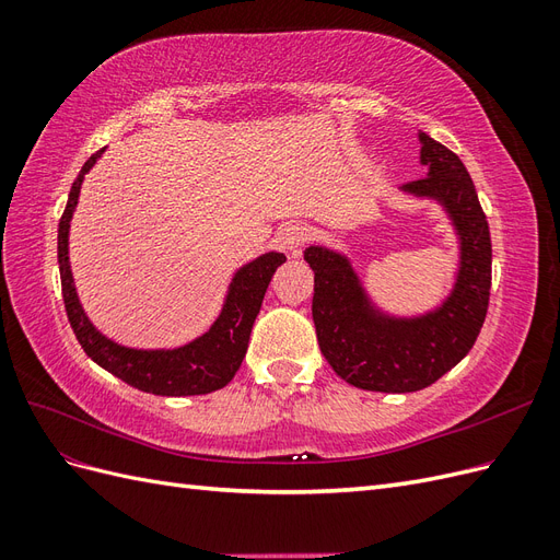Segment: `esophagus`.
<instances>
[{"instance_id": "obj_1", "label": "esophagus", "mask_w": 560, "mask_h": 560, "mask_svg": "<svg viewBox=\"0 0 560 560\" xmlns=\"http://www.w3.org/2000/svg\"><path fill=\"white\" fill-rule=\"evenodd\" d=\"M308 235H311V229L306 224L292 222V224H287L280 231V245L287 249V254H292V257H299L301 247L306 245V241H308Z\"/></svg>"}]
</instances>
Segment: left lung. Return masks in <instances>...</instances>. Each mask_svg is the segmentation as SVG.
I'll list each match as a JSON object with an SVG mask.
<instances>
[{
    "instance_id": "1",
    "label": "left lung",
    "mask_w": 560,
    "mask_h": 560,
    "mask_svg": "<svg viewBox=\"0 0 560 560\" xmlns=\"http://www.w3.org/2000/svg\"><path fill=\"white\" fill-rule=\"evenodd\" d=\"M428 177L404 194L442 206L460 245L451 294L434 311L413 317L383 313L369 299L346 254L325 245L303 252L315 273L313 322L325 360L346 383L371 393H416L442 378L483 327L490 296V233L474 182L451 149L418 132Z\"/></svg>"
}]
</instances>
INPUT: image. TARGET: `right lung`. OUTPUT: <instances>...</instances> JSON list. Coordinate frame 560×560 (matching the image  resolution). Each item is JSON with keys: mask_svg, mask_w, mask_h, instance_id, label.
I'll return each instance as SVG.
<instances>
[{"mask_svg": "<svg viewBox=\"0 0 560 560\" xmlns=\"http://www.w3.org/2000/svg\"><path fill=\"white\" fill-rule=\"evenodd\" d=\"M105 149H100L77 175L67 208L60 217L58 226V264H60V282L65 311L70 317V325L77 334L83 352L103 366L116 378L142 389V393L161 395V397H189V395H208L224 387L235 371L241 369L247 352L249 334L254 319L259 315L268 282L273 278L276 268L284 264L282 252H266L261 257L252 259L243 268L235 270L229 284L224 306L212 327L194 338L191 343L179 348H159V350H140L114 343L103 331H97L89 315L83 313L81 301L77 296V287L70 268V222L79 202V191L86 173L103 156Z\"/></svg>", "mask_w": 560, "mask_h": 560, "instance_id": "right-lung-1", "label": "right lung"}]
</instances>
